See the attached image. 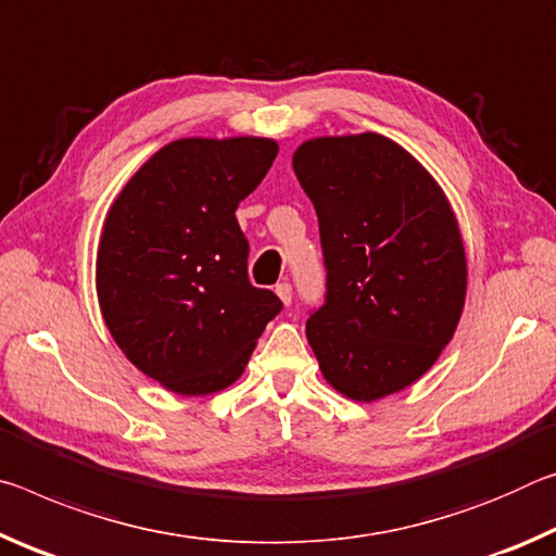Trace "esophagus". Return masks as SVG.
<instances>
[{"label": "esophagus", "instance_id": "obj_1", "mask_svg": "<svg viewBox=\"0 0 556 556\" xmlns=\"http://www.w3.org/2000/svg\"><path fill=\"white\" fill-rule=\"evenodd\" d=\"M276 295L280 298V303L290 305V300H293V288H290L288 283H278L276 286Z\"/></svg>", "mask_w": 556, "mask_h": 556}]
</instances>
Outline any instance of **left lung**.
<instances>
[{
  "instance_id": "left-lung-1",
  "label": "left lung",
  "mask_w": 556,
  "mask_h": 556,
  "mask_svg": "<svg viewBox=\"0 0 556 556\" xmlns=\"http://www.w3.org/2000/svg\"><path fill=\"white\" fill-rule=\"evenodd\" d=\"M315 206L327 298L305 325L332 389L377 402L441 357L466 305V245L448 197L379 132L327 135L293 152Z\"/></svg>"
}]
</instances>
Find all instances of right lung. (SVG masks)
I'll list each match as a JSON object with an SVG mask.
<instances>
[{"label":"right lung","mask_w":556,"mask_h":556,"mask_svg":"<svg viewBox=\"0 0 556 556\" xmlns=\"http://www.w3.org/2000/svg\"><path fill=\"white\" fill-rule=\"evenodd\" d=\"M278 154L270 138H181L127 179L103 222L98 305L123 354L181 396H206L243 375L276 293L249 280L236 208Z\"/></svg>","instance_id":"1"}]
</instances>
